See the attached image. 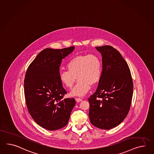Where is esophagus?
<instances>
[{
    "label": "esophagus",
    "instance_id": "obj_1",
    "mask_svg": "<svg viewBox=\"0 0 154 154\" xmlns=\"http://www.w3.org/2000/svg\"><path fill=\"white\" fill-rule=\"evenodd\" d=\"M75 100H76V102L79 103L80 102H82V99L81 98H75Z\"/></svg>",
    "mask_w": 154,
    "mask_h": 154
}]
</instances>
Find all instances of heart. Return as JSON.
<instances>
[{
    "label": "heart",
    "mask_w": 154,
    "mask_h": 154,
    "mask_svg": "<svg viewBox=\"0 0 154 154\" xmlns=\"http://www.w3.org/2000/svg\"><path fill=\"white\" fill-rule=\"evenodd\" d=\"M68 71L59 72V80L66 88H71L76 81L78 82L71 90V96L82 97L87 93L91 85L99 82L102 76V63L98 56L95 54L76 56L70 60L66 65Z\"/></svg>",
    "instance_id": "heart-1"
}]
</instances>
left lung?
I'll return each mask as SVG.
<instances>
[{
    "mask_svg": "<svg viewBox=\"0 0 154 154\" xmlns=\"http://www.w3.org/2000/svg\"><path fill=\"white\" fill-rule=\"evenodd\" d=\"M95 48L102 57V76L88 99L89 117L94 126L110 130L122 122L130 110L133 82L127 63L116 49L109 45Z\"/></svg>",
    "mask_w": 154,
    "mask_h": 154,
    "instance_id": "8db88e82",
    "label": "left lung"
}]
</instances>
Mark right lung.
<instances>
[{"mask_svg":"<svg viewBox=\"0 0 154 154\" xmlns=\"http://www.w3.org/2000/svg\"><path fill=\"white\" fill-rule=\"evenodd\" d=\"M75 49L46 48L29 65L24 82L28 110L39 126L54 131L65 126L75 105L73 98L63 99L67 93L59 80L62 60Z\"/></svg>","mask_w":154,"mask_h":154,"instance_id":"obj_1","label":"right lung"}]
</instances>
